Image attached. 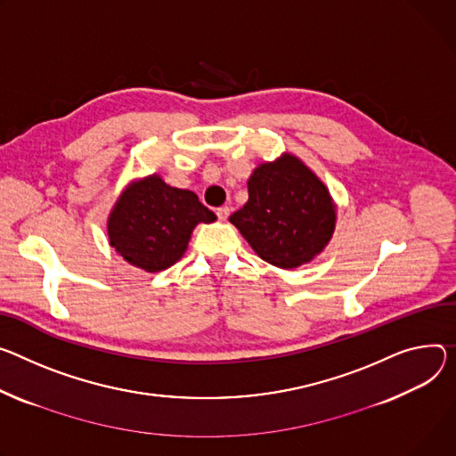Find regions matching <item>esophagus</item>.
Wrapping results in <instances>:
<instances>
[{
	"mask_svg": "<svg viewBox=\"0 0 456 456\" xmlns=\"http://www.w3.org/2000/svg\"><path fill=\"white\" fill-rule=\"evenodd\" d=\"M229 213H231L229 207H218V209H216V216H218V220H222V222H225V220L229 218Z\"/></svg>",
	"mask_w": 456,
	"mask_h": 456,
	"instance_id": "obj_1",
	"label": "esophagus"
}]
</instances>
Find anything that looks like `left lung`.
<instances>
[{"label": "left lung", "mask_w": 456, "mask_h": 456, "mask_svg": "<svg viewBox=\"0 0 456 456\" xmlns=\"http://www.w3.org/2000/svg\"><path fill=\"white\" fill-rule=\"evenodd\" d=\"M247 189L249 200L229 220L262 260L293 269L323 251L335 231V205L298 158L260 165Z\"/></svg>", "instance_id": "8db88e82"}]
</instances>
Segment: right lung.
Returning a JSON list of instances; mask_svg holds the SVG:
<instances>
[{
  "mask_svg": "<svg viewBox=\"0 0 456 456\" xmlns=\"http://www.w3.org/2000/svg\"><path fill=\"white\" fill-rule=\"evenodd\" d=\"M215 220V213L194 192L152 175L123 191L109 216V238L129 264L158 273L183 256L200 222Z\"/></svg>",
  "mask_w": 456,
  "mask_h": 456,
  "instance_id": "1",
  "label": "right lung"
}]
</instances>
